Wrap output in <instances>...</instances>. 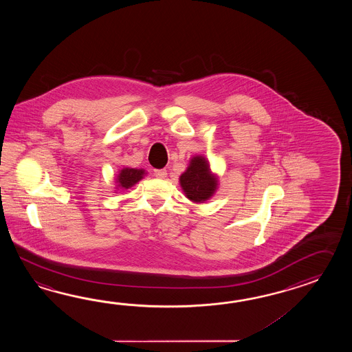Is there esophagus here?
I'll list each match as a JSON object with an SVG mask.
<instances>
[{
  "label": "esophagus",
  "instance_id": "esophagus-1",
  "mask_svg": "<svg viewBox=\"0 0 352 352\" xmlns=\"http://www.w3.org/2000/svg\"><path fill=\"white\" fill-rule=\"evenodd\" d=\"M153 173H155V176L158 177V179H165L166 175H167V170L166 168H156V170H153Z\"/></svg>",
  "mask_w": 352,
  "mask_h": 352
}]
</instances>
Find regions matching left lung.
Listing matches in <instances>:
<instances>
[{"label": "left lung", "instance_id": "left-lung-1", "mask_svg": "<svg viewBox=\"0 0 352 352\" xmlns=\"http://www.w3.org/2000/svg\"><path fill=\"white\" fill-rule=\"evenodd\" d=\"M179 185L187 199L194 202L209 200L217 188V177L204 156L191 158L186 171L179 176Z\"/></svg>", "mask_w": 352, "mask_h": 352}]
</instances>
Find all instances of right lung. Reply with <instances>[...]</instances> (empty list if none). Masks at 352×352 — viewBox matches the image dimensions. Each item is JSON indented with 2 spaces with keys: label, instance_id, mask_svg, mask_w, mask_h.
I'll return each mask as SVG.
<instances>
[{
  "label": "right lung",
  "instance_id": "right-lung-1",
  "mask_svg": "<svg viewBox=\"0 0 352 352\" xmlns=\"http://www.w3.org/2000/svg\"><path fill=\"white\" fill-rule=\"evenodd\" d=\"M146 175L144 170L140 168H131V167H124L123 170H120L116 182L118 184L117 188H129V187L135 185L138 181L143 179V176Z\"/></svg>",
  "mask_w": 352,
  "mask_h": 352
}]
</instances>
